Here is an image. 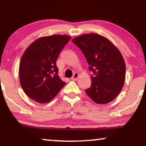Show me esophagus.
<instances>
[{"label":"esophagus","instance_id":"1","mask_svg":"<svg viewBox=\"0 0 146 146\" xmlns=\"http://www.w3.org/2000/svg\"><path fill=\"white\" fill-rule=\"evenodd\" d=\"M79 76V74L78 73H75L74 75H73L72 77H71V80H76L78 79Z\"/></svg>","mask_w":146,"mask_h":146}]
</instances>
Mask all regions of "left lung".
Masks as SVG:
<instances>
[{"instance_id": "obj_1", "label": "left lung", "mask_w": 146, "mask_h": 146, "mask_svg": "<svg viewBox=\"0 0 146 146\" xmlns=\"http://www.w3.org/2000/svg\"><path fill=\"white\" fill-rule=\"evenodd\" d=\"M72 42L82 51L92 72L86 94L99 104L111 102L124 84L125 64L122 54L109 39L97 33L82 35Z\"/></svg>"}]
</instances>
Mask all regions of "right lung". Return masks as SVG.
Returning a JSON list of instances; mask_svg holds the SVG:
<instances>
[{"label": "right lung", "mask_w": 146, "mask_h": 146, "mask_svg": "<svg viewBox=\"0 0 146 146\" xmlns=\"http://www.w3.org/2000/svg\"><path fill=\"white\" fill-rule=\"evenodd\" d=\"M70 38L64 35L43 36L24 51L19 65L20 83L31 99L40 104L48 102L65 85L58 75L56 62Z\"/></svg>", "instance_id": "add662e5"}]
</instances>
